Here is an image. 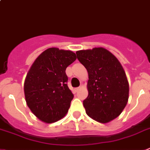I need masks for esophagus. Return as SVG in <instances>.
Wrapping results in <instances>:
<instances>
[{"label": "esophagus", "instance_id": "esophagus-1", "mask_svg": "<svg viewBox=\"0 0 150 150\" xmlns=\"http://www.w3.org/2000/svg\"><path fill=\"white\" fill-rule=\"evenodd\" d=\"M79 89H80V88H74V91H75V92H77L78 91H79Z\"/></svg>", "mask_w": 150, "mask_h": 150}]
</instances>
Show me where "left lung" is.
Masks as SVG:
<instances>
[{
	"instance_id": "left-lung-1",
	"label": "left lung",
	"mask_w": 150,
	"mask_h": 150,
	"mask_svg": "<svg viewBox=\"0 0 150 150\" xmlns=\"http://www.w3.org/2000/svg\"><path fill=\"white\" fill-rule=\"evenodd\" d=\"M76 53L88 74V95L83 101L86 114L99 123L113 120L121 114L129 99V82L121 64L103 47Z\"/></svg>"
}]
</instances>
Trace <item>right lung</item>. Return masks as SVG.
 I'll return each mask as SVG.
<instances>
[{
  "instance_id": "add662e5",
  "label": "right lung",
  "mask_w": 150,
  "mask_h": 150,
  "mask_svg": "<svg viewBox=\"0 0 150 150\" xmlns=\"http://www.w3.org/2000/svg\"><path fill=\"white\" fill-rule=\"evenodd\" d=\"M76 59L71 50L50 47L30 67L24 81V95L31 112L42 122L58 121L68 113L74 94L67 85L65 70Z\"/></svg>"
}]
</instances>
